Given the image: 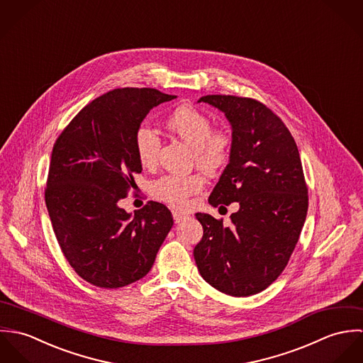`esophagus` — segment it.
I'll use <instances>...</instances> for the list:
<instances>
[{
  "label": "esophagus",
  "mask_w": 363,
  "mask_h": 363,
  "mask_svg": "<svg viewBox=\"0 0 363 363\" xmlns=\"http://www.w3.org/2000/svg\"><path fill=\"white\" fill-rule=\"evenodd\" d=\"M186 218H187V213L180 212V211H173V219H174V222H176V223L182 222V220H183V219H186Z\"/></svg>",
  "instance_id": "1"
}]
</instances>
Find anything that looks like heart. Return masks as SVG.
Returning a JSON list of instances; mask_svg holds the SVG:
<instances>
[{"mask_svg":"<svg viewBox=\"0 0 363 363\" xmlns=\"http://www.w3.org/2000/svg\"><path fill=\"white\" fill-rule=\"evenodd\" d=\"M166 127L179 135L193 148L196 163L208 173L219 170L229 159L232 138L228 131L212 130L207 116L190 104L176 107L166 118ZM160 147L159 135L148 125H141L134 134V148L141 164H155ZM206 180L200 173L193 174H167L151 184L152 196L172 206L183 208L190 196L204 189Z\"/></svg>","mask_w":363,"mask_h":363,"instance_id":"b5f03b06","label":"heart"}]
</instances>
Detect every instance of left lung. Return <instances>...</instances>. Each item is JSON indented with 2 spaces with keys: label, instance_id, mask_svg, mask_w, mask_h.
<instances>
[{
  "label": "left lung",
  "instance_id": "left-lung-1",
  "mask_svg": "<svg viewBox=\"0 0 363 363\" xmlns=\"http://www.w3.org/2000/svg\"><path fill=\"white\" fill-rule=\"evenodd\" d=\"M199 102L225 113L232 127L229 163L213 187L212 207L239 203L232 223L196 213L204 235L194 247L201 277L230 296L268 288L284 271L308 215V187L296 143L265 104L207 95Z\"/></svg>",
  "mask_w": 363,
  "mask_h": 363
}]
</instances>
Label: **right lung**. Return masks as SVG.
I'll return each instance as SVG.
<instances>
[{
	"mask_svg": "<svg viewBox=\"0 0 363 363\" xmlns=\"http://www.w3.org/2000/svg\"><path fill=\"white\" fill-rule=\"evenodd\" d=\"M174 98L151 88L110 91L86 104L52 147L45 191L52 230L69 265L95 286L116 289L145 277L173 226L160 203L131 215L118 201L143 170L137 128Z\"/></svg>",
	"mask_w": 363,
	"mask_h": 363,
	"instance_id": "add662e5",
	"label": "right lung"
}]
</instances>
